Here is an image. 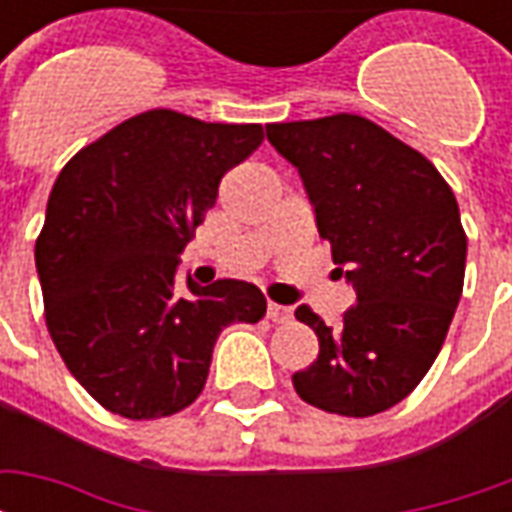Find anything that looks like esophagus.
Segmentation results:
<instances>
[{
  "label": "esophagus",
  "mask_w": 512,
  "mask_h": 512,
  "mask_svg": "<svg viewBox=\"0 0 512 512\" xmlns=\"http://www.w3.org/2000/svg\"><path fill=\"white\" fill-rule=\"evenodd\" d=\"M268 321H274V323H290L293 321V310L290 307H282V304H268Z\"/></svg>",
  "instance_id": "1"
}]
</instances>
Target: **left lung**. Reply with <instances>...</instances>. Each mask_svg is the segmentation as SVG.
I'll return each mask as SVG.
<instances>
[{
  "instance_id": "1",
  "label": "left lung",
  "mask_w": 512,
  "mask_h": 512,
  "mask_svg": "<svg viewBox=\"0 0 512 512\" xmlns=\"http://www.w3.org/2000/svg\"><path fill=\"white\" fill-rule=\"evenodd\" d=\"M266 134L299 169L318 233L356 290L337 326L307 304L296 310L321 351L293 386L329 414L373 417L425 378L461 301L466 233L455 194L419 150L367 117L271 123Z\"/></svg>"
}]
</instances>
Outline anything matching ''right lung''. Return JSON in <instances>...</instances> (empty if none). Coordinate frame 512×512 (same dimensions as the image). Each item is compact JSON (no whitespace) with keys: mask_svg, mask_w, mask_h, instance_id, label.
Listing matches in <instances>:
<instances>
[{"mask_svg":"<svg viewBox=\"0 0 512 512\" xmlns=\"http://www.w3.org/2000/svg\"><path fill=\"white\" fill-rule=\"evenodd\" d=\"M263 142L257 123H202L150 109L62 167L35 241L46 326L73 378L112 414L158 419L200 397L216 337L257 323L252 282L208 288L175 268L227 169Z\"/></svg>","mask_w":512,"mask_h":512,"instance_id":"add662e5","label":"right lung"}]
</instances>
